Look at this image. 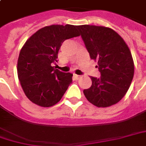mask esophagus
Segmentation results:
<instances>
[{"label":"esophagus","mask_w":146,"mask_h":146,"mask_svg":"<svg viewBox=\"0 0 146 146\" xmlns=\"http://www.w3.org/2000/svg\"><path fill=\"white\" fill-rule=\"evenodd\" d=\"M73 76H74L76 79H79V78H80V77H81V76H80V75H76V74H73Z\"/></svg>","instance_id":"1"}]
</instances>
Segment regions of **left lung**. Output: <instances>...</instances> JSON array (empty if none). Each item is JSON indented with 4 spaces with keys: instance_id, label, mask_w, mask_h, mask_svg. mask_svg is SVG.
Returning <instances> with one entry per match:
<instances>
[{
    "instance_id": "8db88e82",
    "label": "left lung",
    "mask_w": 146,
    "mask_h": 146,
    "mask_svg": "<svg viewBox=\"0 0 146 146\" xmlns=\"http://www.w3.org/2000/svg\"><path fill=\"white\" fill-rule=\"evenodd\" d=\"M91 59L98 62L100 77L91 76V87L84 90L87 100L98 108L115 104L126 95L133 80L134 66L129 47L109 27L77 26Z\"/></svg>"
}]
</instances>
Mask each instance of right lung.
<instances>
[{
    "mask_svg": "<svg viewBox=\"0 0 146 146\" xmlns=\"http://www.w3.org/2000/svg\"><path fill=\"white\" fill-rule=\"evenodd\" d=\"M77 26L51 25L39 29L21 49L17 63L20 84L27 97L41 107L60 101L72 83L73 74L54 68L63 42L79 36Z\"/></svg>",
    "mask_w": 146,
    "mask_h": 146,
    "instance_id": "obj_1",
    "label": "right lung"
}]
</instances>
